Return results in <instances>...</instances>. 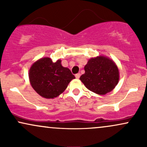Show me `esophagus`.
<instances>
[{
	"instance_id": "34e87169",
	"label": "esophagus",
	"mask_w": 147,
	"mask_h": 147,
	"mask_svg": "<svg viewBox=\"0 0 147 147\" xmlns=\"http://www.w3.org/2000/svg\"><path fill=\"white\" fill-rule=\"evenodd\" d=\"M75 77L77 79H79V77H80V73H77V74H76L75 75Z\"/></svg>"
}]
</instances>
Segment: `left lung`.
Segmentation results:
<instances>
[{"label":"left lung","instance_id":"obj_1","mask_svg":"<svg viewBox=\"0 0 147 147\" xmlns=\"http://www.w3.org/2000/svg\"><path fill=\"white\" fill-rule=\"evenodd\" d=\"M85 73L80 77L88 90L105 95L114 89L119 81V70L117 65L106 57L92 58L84 67Z\"/></svg>","mask_w":147,"mask_h":147}]
</instances>
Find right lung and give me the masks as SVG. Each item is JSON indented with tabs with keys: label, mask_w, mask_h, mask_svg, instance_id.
Listing matches in <instances>:
<instances>
[{
	"label": "right lung",
	"mask_w": 147,
	"mask_h": 147,
	"mask_svg": "<svg viewBox=\"0 0 147 147\" xmlns=\"http://www.w3.org/2000/svg\"><path fill=\"white\" fill-rule=\"evenodd\" d=\"M61 60L53 62L45 57L33 63L30 69L29 78L32 86L44 98L57 97L65 90L75 77L70 69L63 67Z\"/></svg>",
	"instance_id": "obj_1"
}]
</instances>
